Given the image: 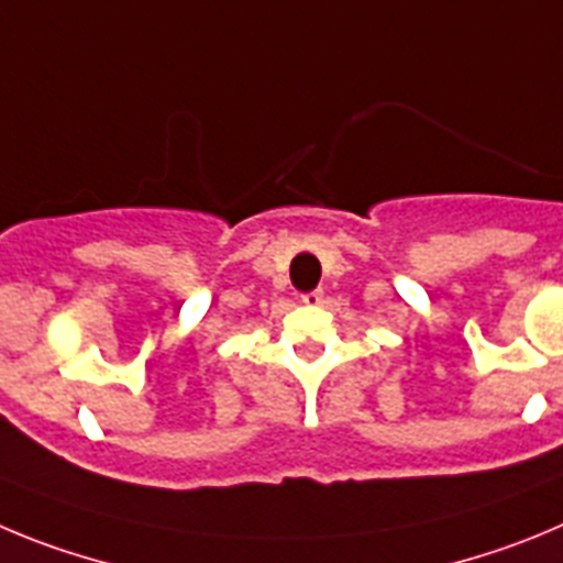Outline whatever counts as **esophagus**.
Masks as SVG:
<instances>
[{"label": "esophagus", "instance_id": "1", "mask_svg": "<svg viewBox=\"0 0 563 563\" xmlns=\"http://www.w3.org/2000/svg\"><path fill=\"white\" fill-rule=\"evenodd\" d=\"M302 302H306V306H319V302H322V288H313V291L302 294Z\"/></svg>", "mask_w": 563, "mask_h": 563}]
</instances>
